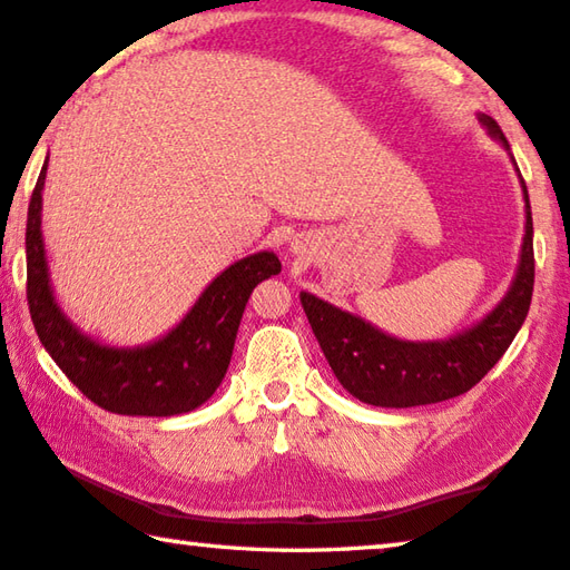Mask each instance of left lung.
I'll return each instance as SVG.
<instances>
[{
  "mask_svg": "<svg viewBox=\"0 0 570 570\" xmlns=\"http://www.w3.org/2000/svg\"><path fill=\"white\" fill-rule=\"evenodd\" d=\"M488 135L511 157L505 135L493 117L478 112ZM518 173V167H515ZM525 203V235L515 275L493 311L443 341H403L361 315L341 311L313 293H301L303 311L333 373L357 401L377 407H413L463 395L501 361L521 331L533 297V217L528 189L518 173Z\"/></svg>",
  "mask_w": 570,
  "mask_h": 570,
  "instance_id": "1",
  "label": "left lung"
}]
</instances>
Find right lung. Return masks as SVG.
<instances>
[{"instance_id":"add662e5","label":"right lung","mask_w":570,"mask_h":570,"mask_svg":"<svg viewBox=\"0 0 570 570\" xmlns=\"http://www.w3.org/2000/svg\"><path fill=\"white\" fill-rule=\"evenodd\" d=\"M45 159L27 213V301L35 331L69 381L89 401L117 415L169 417L195 411L223 383L239 321L255 287L279 273L269 249L225 267L183 321L145 345H112L69 321L49 279L42 237Z\"/></svg>"}]
</instances>
